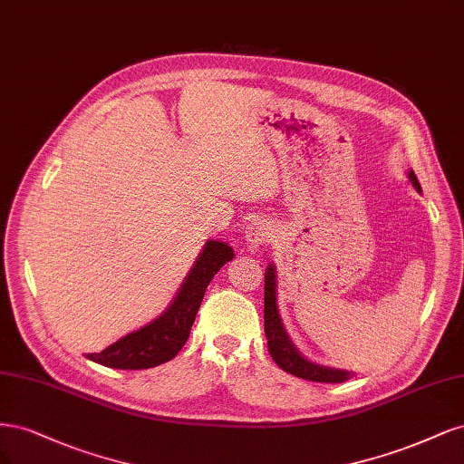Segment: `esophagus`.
<instances>
[{"label":"esophagus","mask_w":464,"mask_h":464,"mask_svg":"<svg viewBox=\"0 0 464 464\" xmlns=\"http://www.w3.org/2000/svg\"><path fill=\"white\" fill-rule=\"evenodd\" d=\"M272 238V227L267 226L266 221H254L248 226L246 231V246L250 250H258L260 246H264L267 241Z\"/></svg>","instance_id":"esophagus-1"}]
</instances>
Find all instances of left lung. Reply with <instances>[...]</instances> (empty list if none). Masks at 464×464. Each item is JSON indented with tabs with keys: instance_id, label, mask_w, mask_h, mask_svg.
Instances as JSON below:
<instances>
[{
	"instance_id": "left-lung-1",
	"label": "left lung",
	"mask_w": 464,
	"mask_h": 464,
	"mask_svg": "<svg viewBox=\"0 0 464 464\" xmlns=\"http://www.w3.org/2000/svg\"><path fill=\"white\" fill-rule=\"evenodd\" d=\"M411 185L416 192H422L420 183L411 169L407 173ZM264 332L267 339V351H270L274 362L285 370L293 376L308 380V382H318V383H343L351 380L354 373L349 370L324 366L318 362H312L308 358L298 351L293 341L289 339V334L285 325L281 322L279 308H277V270L276 264H270L266 267V281H264Z\"/></svg>"
}]
</instances>
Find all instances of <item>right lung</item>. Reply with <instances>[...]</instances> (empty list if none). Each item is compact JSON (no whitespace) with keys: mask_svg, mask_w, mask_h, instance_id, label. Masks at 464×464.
<instances>
[{"mask_svg":"<svg viewBox=\"0 0 464 464\" xmlns=\"http://www.w3.org/2000/svg\"><path fill=\"white\" fill-rule=\"evenodd\" d=\"M233 258L235 252L227 243L208 238L169 306L152 322L117 339L103 351L88 354V358L117 370H144L171 361L188 339L206 287L223 264Z\"/></svg>","mask_w":464,"mask_h":464,"instance_id":"1","label":"right lung"}]
</instances>
